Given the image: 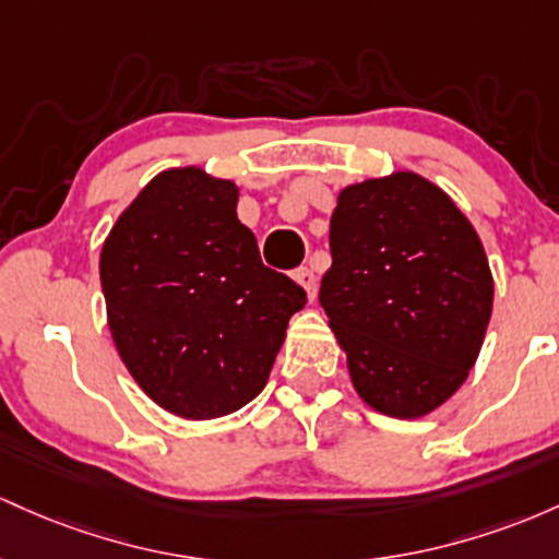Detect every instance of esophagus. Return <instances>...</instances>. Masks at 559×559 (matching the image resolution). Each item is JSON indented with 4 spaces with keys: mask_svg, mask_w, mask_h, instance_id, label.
Masks as SVG:
<instances>
[{
    "mask_svg": "<svg viewBox=\"0 0 559 559\" xmlns=\"http://www.w3.org/2000/svg\"><path fill=\"white\" fill-rule=\"evenodd\" d=\"M296 280H298V285L306 290V296H309V300L317 298V274H313L309 266H300L298 272H296Z\"/></svg>",
    "mask_w": 559,
    "mask_h": 559,
    "instance_id": "34e87169",
    "label": "esophagus"
}]
</instances>
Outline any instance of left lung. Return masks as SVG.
Segmentation results:
<instances>
[{"instance_id":"left-lung-1","label":"left lung","mask_w":559,"mask_h":559,"mask_svg":"<svg viewBox=\"0 0 559 559\" xmlns=\"http://www.w3.org/2000/svg\"><path fill=\"white\" fill-rule=\"evenodd\" d=\"M319 304L356 393L417 419L460 391L478 359L493 277L478 231L415 171L348 185L330 218Z\"/></svg>"}]
</instances>
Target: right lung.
Instances as JSON below:
<instances>
[{"label": "right lung", "mask_w": 559, "mask_h": 559, "mask_svg": "<svg viewBox=\"0 0 559 559\" xmlns=\"http://www.w3.org/2000/svg\"><path fill=\"white\" fill-rule=\"evenodd\" d=\"M235 181L198 166L150 179L99 253L108 328L131 378L185 419L224 417L266 385L306 293L263 266Z\"/></svg>", "instance_id": "obj_1"}]
</instances>
